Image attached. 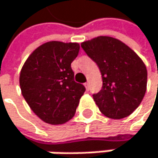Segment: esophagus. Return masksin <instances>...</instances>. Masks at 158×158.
<instances>
[{"mask_svg":"<svg viewBox=\"0 0 158 158\" xmlns=\"http://www.w3.org/2000/svg\"><path fill=\"white\" fill-rule=\"evenodd\" d=\"M84 86H85L86 90H89V89H90V86H89V82H85V83H84Z\"/></svg>","mask_w":158,"mask_h":158,"instance_id":"34e87169","label":"esophagus"}]
</instances>
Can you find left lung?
<instances>
[{
    "mask_svg": "<svg viewBox=\"0 0 158 158\" xmlns=\"http://www.w3.org/2000/svg\"><path fill=\"white\" fill-rule=\"evenodd\" d=\"M81 47L98 66L102 88L93 98L101 114L121 119L141 103L147 89V69L137 54L121 40L98 36L81 42Z\"/></svg>",
    "mask_w": 158,
    "mask_h": 158,
    "instance_id": "1",
    "label": "left lung"
}]
</instances>
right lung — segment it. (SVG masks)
<instances>
[{
    "instance_id": "obj_1",
    "label": "right lung",
    "mask_w": 158,
    "mask_h": 158,
    "mask_svg": "<svg viewBox=\"0 0 158 158\" xmlns=\"http://www.w3.org/2000/svg\"><path fill=\"white\" fill-rule=\"evenodd\" d=\"M77 42L52 40L37 47L20 73V87L29 107L51 125L69 121L74 116L85 87L74 81L72 61Z\"/></svg>"
}]
</instances>
